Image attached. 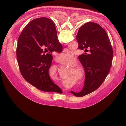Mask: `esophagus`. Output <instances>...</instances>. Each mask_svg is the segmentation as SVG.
Instances as JSON below:
<instances>
[{
    "label": "esophagus",
    "instance_id": "obj_1",
    "mask_svg": "<svg viewBox=\"0 0 126 126\" xmlns=\"http://www.w3.org/2000/svg\"><path fill=\"white\" fill-rule=\"evenodd\" d=\"M65 45H67V44H65Z\"/></svg>",
    "mask_w": 126,
    "mask_h": 126
}]
</instances>
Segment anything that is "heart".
Wrapping results in <instances>:
<instances>
[{
	"mask_svg": "<svg viewBox=\"0 0 126 126\" xmlns=\"http://www.w3.org/2000/svg\"><path fill=\"white\" fill-rule=\"evenodd\" d=\"M60 58L62 60L68 61L69 63L73 62L75 59L74 53L69 51L62 53L60 55ZM76 64L77 61H76L72 63H69L68 66H70L71 67H73L72 68V71L74 77L81 79L84 76V71L83 69L80 67H75L76 66Z\"/></svg>",
	"mask_w": 126,
	"mask_h": 126,
	"instance_id": "b5f03b06",
	"label": "heart"
}]
</instances>
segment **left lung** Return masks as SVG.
Listing matches in <instances>:
<instances>
[{"label": "left lung", "instance_id": "obj_1", "mask_svg": "<svg viewBox=\"0 0 126 126\" xmlns=\"http://www.w3.org/2000/svg\"><path fill=\"white\" fill-rule=\"evenodd\" d=\"M46 19L48 32L56 36L54 23L47 18ZM76 39L79 49L88 51V48L90 52V54L78 56L85 72L82 90L78 93L70 92L75 96L83 97L95 91L103 83L111 67L113 52L106 32L97 23L89 22L82 26L78 31Z\"/></svg>", "mask_w": 126, "mask_h": 126}]
</instances>
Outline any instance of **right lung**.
<instances>
[{
	"label": "right lung",
	"mask_w": 126,
	"mask_h": 126,
	"mask_svg": "<svg viewBox=\"0 0 126 126\" xmlns=\"http://www.w3.org/2000/svg\"><path fill=\"white\" fill-rule=\"evenodd\" d=\"M47 18L33 19L23 29L18 39L16 55L20 73L29 83L44 92H62L49 75L53 51L61 52L57 35L50 34ZM49 51V53H45Z\"/></svg>",
	"instance_id": "obj_1"
}]
</instances>
